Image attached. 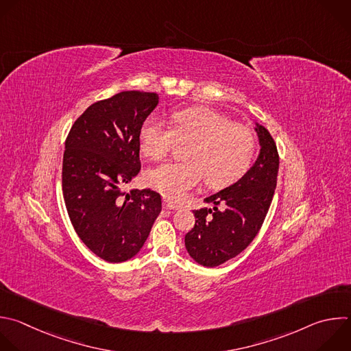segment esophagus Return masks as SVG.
Instances as JSON below:
<instances>
[{
	"mask_svg": "<svg viewBox=\"0 0 351 351\" xmlns=\"http://www.w3.org/2000/svg\"><path fill=\"white\" fill-rule=\"evenodd\" d=\"M164 208H165V209H172V210H175V209H179L180 205L176 204V202H173V201L164 199Z\"/></svg>",
	"mask_w": 351,
	"mask_h": 351,
	"instance_id": "1",
	"label": "esophagus"
}]
</instances>
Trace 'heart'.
<instances>
[{
    "label": "heart",
    "instance_id": "heart-1",
    "mask_svg": "<svg viewBox=\"0 0 351 351\" xmlns=\"http://www.w3.org/2000/svg\"><path fill=\"white\" fill-rule=\"evenodd\" d=\"M175 142H189L183 152L186 161L167 162L145 173L146 184L172 201L183 199L202 176L210 187L234 182L250 167L255 150L248 127L202 106L175 110L171 128L156 117L141 127L139 146L147 158H164Z\"/></svg>",
    "mask_w": 351,
    "mask_h": 351
}]
</instances>
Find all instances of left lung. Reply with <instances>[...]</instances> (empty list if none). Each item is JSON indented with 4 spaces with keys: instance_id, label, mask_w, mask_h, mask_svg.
Here are the masks:
<instances>
[{
    "instance_id": "1",
    "label": "left lung",
    "mask_w": 351,
    "mask_h": 351,
    "mask_svg": "<svg viewBox=\"0 0 351 351\" xmlns=\"http://www.w3.org/2000/svg\"><path fill=\"white\" fill-rule=\"evenodd\" d=\"M259 156L241 179L204 198L212 208L194 212L195 224L184 237L189 255L201 266L216 267L241 254L256 237L270 208L280 158L270 132L255 124Z\"/></svg>"
}]
</instances>
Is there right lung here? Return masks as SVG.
I'll return each instance as SVG.
<instances>
[{
    "label": "right lung",
    "instance_id": "right-lung-1",
    "mask_svg": "<svg viewBox=\"0 0 351 351\" xmlns=\"http://www.w3.org/2000/svg\"><path fill=\"white\" fill-rule=\"evenodd\" d=\"M158 99L125 90L96 101L66 139L62 186L69 217L81 241L110 263L132 259L161 212L158 193L123 191L141 171L139 132Z\"/></svg>",
    "mask_w": 351,
    "mask_h": 351
}]
</instances>
